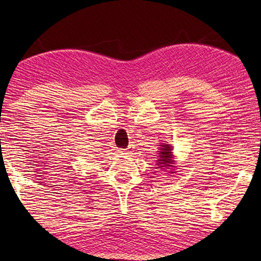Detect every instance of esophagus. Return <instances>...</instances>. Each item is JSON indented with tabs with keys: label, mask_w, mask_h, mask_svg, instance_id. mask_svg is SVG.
<instances>
[{
	"label": "esophagus",
	"mask_w": 261,
	"mask_h": 261,
	"mask_svg": "<svg viewBox=\"0 0 261 261\" xmlns=\"http://www.w3.org/2000/svg\"><path fill=\"white\" fill-rule=\"evenodd\" d=\"M125 151H126L127 153H131L132 151H134V148H132V147H127V148L125 149Z\"/></svg>",
	"instance_id": "obj_1"
}]
</instances>
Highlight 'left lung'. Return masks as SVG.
<instances>
[{"mask_svg": "<svg viewBox=\"0 0 261 261\" xmlns=\"http://www.w3.org/2000/svg\"><path fill=\"white\" fill-rule=\"evenodd\" d=\"M160 153L159 159L157 160V165L159 167H165V166H170L169 164H171V147L170 145H162V149L160 151H158Z\"/></svg>", "mask_w": 261, "mask_h": 261, "instance_id": "obj_1", "label": "left lung"}]
</instances>
